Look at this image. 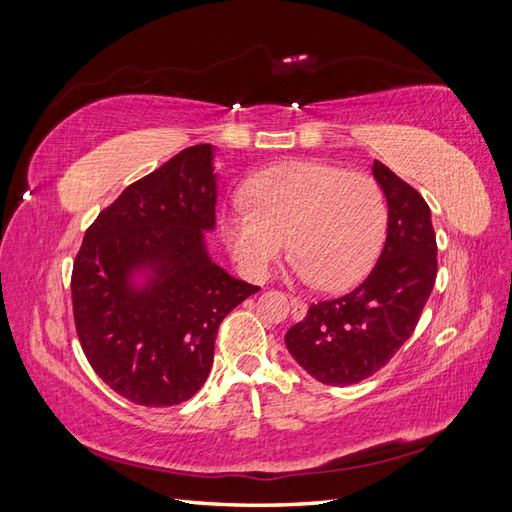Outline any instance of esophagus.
<instances>
[{
    "mask_svg": "<svg viewBox=\"0 0 512 512\" xmlns=\"http://www.w3.org/2000/svg\"><path fill=\"white\" fill-rule=\"evenodd\" d=\"M290 307H292V318L301 320L307 314V303L301 301L299 297H290Z\"/></svg>",
    "mask_w": 512,
    "mask_h": 512,
    "instance_id": "esophagus-1",
    "label": "esophagus"
}]
</instances>
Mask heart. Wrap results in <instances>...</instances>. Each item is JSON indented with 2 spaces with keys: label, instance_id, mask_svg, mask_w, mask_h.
<instances>
[{
  "label": "heart",
  "instance_id": "b5f03b06",
  "mask_svg": "<svg viewBox=\"0 0 512 512\" xmlns=\"http://www.w3.org/2000/svg\"><path fill=\"white\" fill-rule=\"evenodd\" d=\"M245 207L224 213L232 256L250 275H265L290 237L294 273L324 290H342L374 267L389 226V207L374 177L320 160L262 168L245 183Z\"/></svg>",
  "mask_w": 512,
  "mask_h": 512
}]
</instances>
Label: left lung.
Listing matches in <instances>:
<instances>
[{
  "label": "left lung",
  "instance_id": "obj_1",
  "mask_svg": "<svg viewBox=\"0 0 512 512\" xmlns=\"http://www.w3.org/2000/svg\"><path fill=\"white\" fill-rule=\"evenodd\" d=\"M389 203V232L376 267L352 292L312 303L286 333L288 352L322 384L374 376L414 333L436 284L438 243L425 198L374 162Z\"/></svg>",
  "mask_w": 512,
  "mask_h": 512
}]
</instances>
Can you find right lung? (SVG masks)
<instances>
[{"mask_svg":"<svg viewBox=\"0 0 512 512\" xmlns=\"http://www.w3.org/2000/svg\"><path fill=\"white\" fill-rule=\"evenodd\" d=\"M211 145H194L134 181L100 211L72 267V312L89 365L111 389L147 408L177 406L205 384L222 320L260 286L209 260L215 224ZM136 264L159 277L127 286Z\"/></svg>","mask_w":512,"mask_h":512,"instance_id":"obj_1","label":"right lung"}]
</instances>
